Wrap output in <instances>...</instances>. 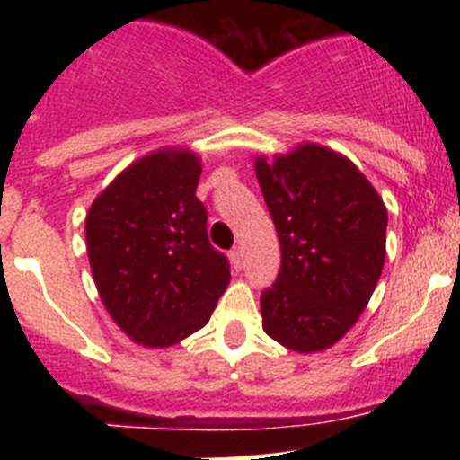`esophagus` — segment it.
I'll return each mask as SVG.
<instances>
[{
    "mask_svg": "<svg viewBox=\"0 0 460 460\" xmlns=\"http://www.w3.org/2000/svg\"><path fill=\"white\" fill-rule=\"evenodd\" d=\"M229 260H231V267H234L235 271H240V269H243V249H240V247L231 249Z\"/></svg>",
    "mask_w": 460,
    "mask_h": 460,
    "instance_id": "1",
    "label": "esophagus"
}]
</instances>
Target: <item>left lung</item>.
Masks as SVG:
<instances>
[{
    "label": "left lung",
    "mask_w": 460,
    "mask_h": 460,
    "mask_svg": "<svg viewBox=\"0 0 460 460\" xmlns=\"http://www.w3.org/2000/svg\"><path fill=\"white\" fill-rule=\"evenodd\" d=\"M280 240V271L260 296L262 329L282 347L336 345L372 298L385 264L387 208L358 166L305 142L253 160Z\"/></svg>",
    "instance_id": "obj_1"
}]
</instances>
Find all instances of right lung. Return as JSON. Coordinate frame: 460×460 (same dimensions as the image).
<instances>
[{"label":"right lung","instance_id":"right-lung-1","mask_svg":"<svg viewBox=\"0 0 460 460\" xmlns=\"http://www.w3.org/2000/svg\"><path fill=\"white\" fill-rule=\"evenodd\" d=\"M202 160L164 146L128 164L86 213V253L109 316L133 342L178 345L211 318L231 280L196 198Z\"/></svg>","mask_w":460,"mask_h":460}]
</instances>
